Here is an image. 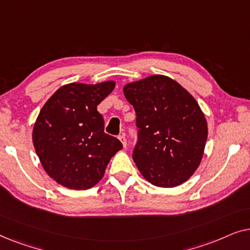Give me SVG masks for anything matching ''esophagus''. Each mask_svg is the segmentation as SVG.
Instances as JSON below:
<instances>
[{
  "instance_id": "obj_1",
  "label": "esophagus",
  "mask_w": 250,
  "mask_h": 250,
  "mask_svg": "<svg viewBox=\"0 0 250 250\" xmlns=\"http://www.w3.org/2000/svg\"><path fill=\"white\" fill-rule=\"evenodd\" d=\"M118 139H119V141H121V142L123 143V146H124V148H126V146H127V142H126V138H125V135H124V134L119 135V136H118Z\"/></svg>"
}]
</instances>
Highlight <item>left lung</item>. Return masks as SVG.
<instances>
[{
  "instance_id": "8db88e82",
  "label": "left lung",
  "mask_w": 250,
  "mask_h": 250,
  "mask_svg": "<svg viewBox=\"0 0 250 250\" xmlns=\"http://www.w3.org/2000/svg\"><path fill=\"white\" fill-rule=\"evenodd\" d=\"M134 107L138 142L133 159L156 187L186 182L199 166L207 141V123L194 98L172 78L155 75L125 85Z\"/></svg>"
}]
</instances>
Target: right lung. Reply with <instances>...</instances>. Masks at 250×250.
I'll list each match as a JSON object with an SVG mask.
<instances>
[{"instance_id":"right-lung-1","label":"right lung","mask_w":250,"mask_h":250,"mask_svg":"<svg viewBox=\"0 0 250 250\" xmlns=\"http://www.w3.org/2000/svg\"><path fill=\"white\" fill-rule=\"evenodd\" d=\"M114 87L111 81L64 85L41 109L33 142L43 168L57 183L74 190L90 189L123 148L117 138L104 133V117L97 109Z\"/></svg>"}]
</instances>
